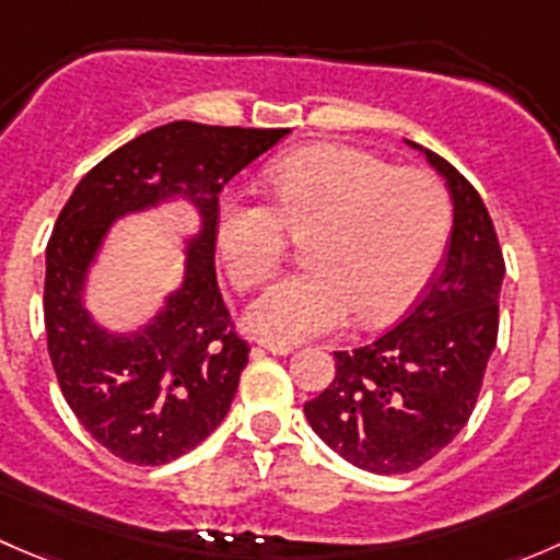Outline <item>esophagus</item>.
<instances>
[{
  "label": "esophagus",
  "mask_w": 560,
  "mask_h": 560,
  "mask_svg": "<svg viewBox=\"0 0 560 560\" xmlns=\"http://www.w3.org/2000/svg\"><path fill=\"white\" fill-rule=\"evenodd\" d=\"M257 343L265 349V352H273V354H290L292 352L290 343H284V341H268V338H259Z\"/></svg>",
  "instance_id": "1"
}]
</instances>
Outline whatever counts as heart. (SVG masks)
<instances>
[{
    "label": "heart",
    "instance_id": "1",
    "mask_svg": "<svg viewBox=\"0 0 560 560\" xmlns=\"http://www.w3.org/2000/svg\"><path fill=\"white\" fill-rule=\"evenodd\" d=\"M273 206L224 191L217 244L235 290L252 292L279 273L287 233L306 238L308 270L270 287L248 327L273 341L322 336L358 314H400L431 276L450 230V197L422 167H393L349 145H314L268 171Z\"/></svg>",
    "mask_w": 560,
    "mask_h": 560
}]
</instances>
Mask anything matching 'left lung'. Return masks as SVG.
Here are the masks:
<instances>
[{"label":"left lung","instance_id":"1","mask_svg":"<svg viewBox=\"0 0 560 560\" xmlns=\"http://www.w3.org/2000/svg\"><path fill=\"white\" fill-rule=\"evenodd\" d=\"M455 224L447 257L415 308L365 347L336 352V376L312 400L316 436L371 474H409L463 431L499 338L504 254L479 191L444 156Z\"/></svg>","mask_w":560,"mask_h":560}]
</instances>
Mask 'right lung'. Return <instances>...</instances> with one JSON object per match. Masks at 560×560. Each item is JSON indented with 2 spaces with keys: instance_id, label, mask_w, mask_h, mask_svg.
I'll list each match as a JSON object with an SVG mask.
<instances>
[{
  "instance_id": "right-lung-1",
  "label": "right lung",
  "mask_w": 560,
  "mask_h": 560,
  "mask_svg": "<svg viewBox=\"0 0 560 560\" xmlns=\"http://www.w3.org/2000/svg\"><path fill=\"white\" fill-rule=\"evenodd\" d=\"M290 129L173 121L92 167L45 248V336L72 415L118 460L162 466L211 436L248 363V343L217 284V202L224 184ZM186 194L203 213L185 287L135 337H110L80 306L82 273L116 215Z\"/></svg>"
}]
</instances>
